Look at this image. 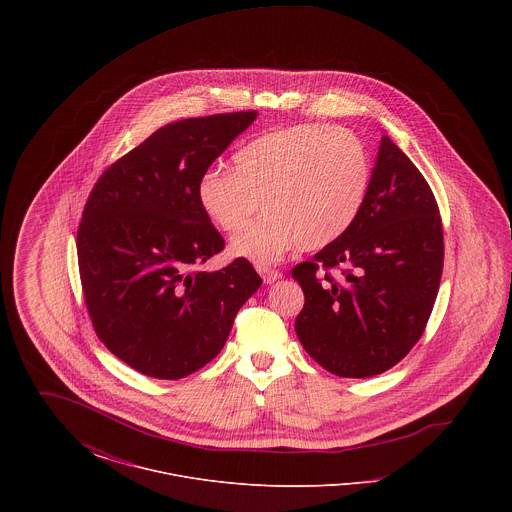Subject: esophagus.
<instances>
[{
    "label": "esophagus",
    "instance_id": "obj_1",
    "mask_svg": "<svg viewBox=\"0 0 512 512\" xmlns=\"http://www.w3.org/2000/svg\"><path fill=\"white\" fill-rule=\"evenodd\" d=\"M257 270H259L261 278L265 280V284H274L276 280L282 278V272H280V270H274V268L259 267Z\"/></svg>",
    "mask_w": 512,
    "mask_h": 512
}]
</instances>
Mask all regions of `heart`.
Listing matches in <instances>:
<instances>
[{
  "label": "heart",
  "instance_id": "1",
  "mask_svg": "<svg viewBox=\"0 0 512 512\" xmlns=\"http://www.w3.org/2000/svg\"><path fill=\"white\" fill-rule=\"evenodd\" d=\"M365 144L345 128L299 124L263 134L232 157V171L207 169L195 195L203 215L222 232H236L234 257L259 265L295 247L336 242L357 220L370 188Z\"/></svg>",
  "mask_w": 512,
  "mask_h": 512
}]
</instances>
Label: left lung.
<instances>
[{
    "label": "left lung",
    "instance_id": "1",
    "mask_svg": "<svg viewBox=\"0 0 512 512\" xmlns=\"http://www.w3.org/2000/svg\"><path fill=\"white\" fill-rule=\"evenodd\" d=\"M338 267L336 281L329 270ZM443 270L438 203L413 161L382 136L365 205L351 228L293 267L305 293L295 332L318 365L370 378L420 340Z\"/></svg>",
    "mask_w": 512,
    "mask_h": 512
}]
</instances>
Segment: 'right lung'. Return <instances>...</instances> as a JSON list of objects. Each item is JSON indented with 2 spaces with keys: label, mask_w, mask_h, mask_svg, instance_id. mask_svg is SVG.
I'll use <instances>...</instances> for the list:
<instances>
[{
  "label": "right lung",
  "mask_w": 512,
  "mask_h": 512,
  "mask_svg": "<svg viewBox=\"0 0 512 512\" xmlns=\"http://www.w3.org/2000/svg\"><path fill=\"white\" fill-rule=\"evenodd\" d=\"M257 111L172 122L99 176L76 249L88 315L105 347L134 370L178 380L213 361L263 284L247 259L215 272L224 249L197 203L203 172Z\"/></svg>",
  "instance_id": "1"
}]
</instances>
